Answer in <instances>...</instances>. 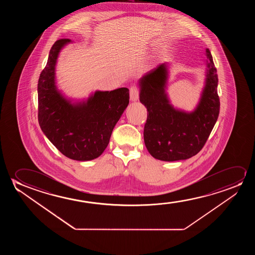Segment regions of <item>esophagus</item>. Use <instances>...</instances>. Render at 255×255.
<instances>
[{
  "instance_id": "obj_1",
  "label": "esophagus",
  "mask_w": 255,
  "mask_h": 255,
  "mask_svg": "<svg viewBox=\"0 0 255 255\" xmlns=\"http://www.w3.org/2000/svg\"><path fill=\"white\" fill-rule=\"evenodd\" d=\"M139 98V89L133 85L129 88V98L131 101H136Z\"/></svg>"
}]
</instances>
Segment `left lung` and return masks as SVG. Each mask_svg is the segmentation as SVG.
<instances>
[{"mask_svg":"<svg viewBox=\"0 0 255 255\" xmlns=\"http://www.w3.org/2000/svg\"><path fill=\"white\" fill-rule=\"evenodd\" d=\"M207 77L201 100L192 113L173 109L164 87L165 64L147 72L139 81L140 102L147 108L143 140L152 157L162 161L187 159L201 150L220 114L218 75L213 56L206 49Z\"/></svg>","mask_w":255,"mask_h":255,"instance_id":"left-lung-1","label":"left lung"}]
</instances>
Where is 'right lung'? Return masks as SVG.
<instances>
[{
	"label": "right lung",
	"mask_w": 255,
	"mask_h": 255,
	"mask_svg": "<svg viewBox=\"0 0 255 255\" xmlns=\"http://www.w3.org/2000/svg\"><path fill=\"white\" fill-rule=\"evenodd\" d=\"M70 39L53 44L39 77L38 122L46 136L70 159L92 160L108 145L112 130L129 104V90L97 91L87 103L70 105L55 85V65L61 49Z\"/></svg>",
	"instance_id": "obj_1"
}]
</instances>
